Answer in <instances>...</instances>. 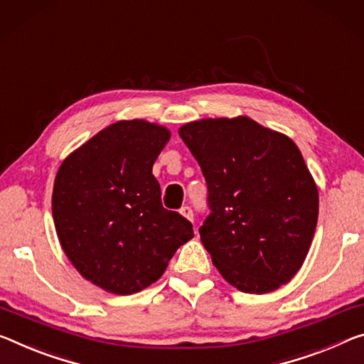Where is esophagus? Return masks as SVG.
Wrapping results in <instances>:
<instances>
[{
    "label": "esophagus",
    "instance_id": "1",
    "mask_svg": "<svg viewBox=\"0 0 364 364\" xmlns=\"http://www.w3.org/2000/svg\"><path fill=\"white\" fill-rule=\"evenodd\" d=\"M180 212H181V215H184L186 218H189V220H193V215H194V213H193V209H191V207H189V205H183L181 209H180Z\"/></svg>",
    "mask_w": 364,
    "mask_h": 364
}]
</instances>
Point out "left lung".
I'll list each match as a JSON object with an SVG mask.
<instances>
[{
	"label": "left lung",
	"mask_w": 364,
	"mask_h": 364,
	"mask_svg": "<svg viewBox=\"0 0 364 364\" xmlns=\"http://www.w3.org/2000/svg\"><path fill=\"white\" fill-rule=\"evenodd\" d=\"M178 132L205 178L209 215L199 235L218 272L256 295L290 282L319 212L296 144L246 117L194 121Z\"/></svg>",
	"instance_id": "1"
}]
</instances>
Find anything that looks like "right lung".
<instances>
[{
  "mask_svg": "<svg viewBox=\"0 0 364 364\" xmlns=\"http://www.w3.org/2000/svg\"><path fill=\"white\" fill-rule=\"evenodd\" d=\"M170 131L142 119L108 126L63 161L53 220L69 261L92 284L132 295L165 272L194 236L181 213L161 205L154 161Z\"/></svg>",
  "mask_w": 364,
  "mask_h": 364,
  "instance_id": "1",
  "label": "right lung"
}]
</instances>
